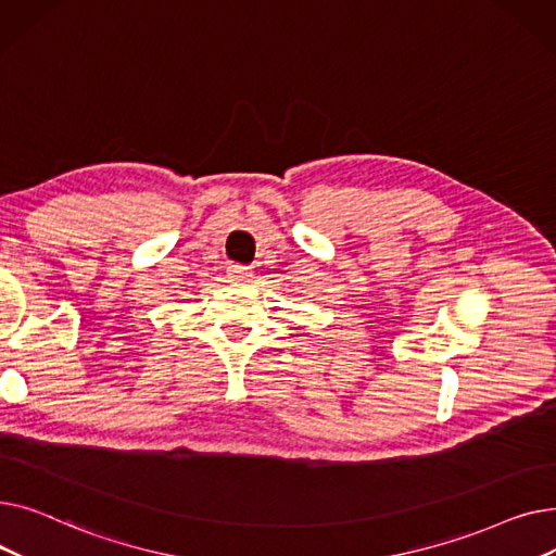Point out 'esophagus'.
I'll return each mask as SVG.
<instances>
[{
    "label": "esophagus",
    "instance_id": "34e87169",
    "mask_svg": "<svg viewBox=\"0 0 556 556\" xmlns=\"http://www.w3.org/2000/svg\"><path fill=\"white\" fill-rule=\"evenodd\" d=\"M227 275L231 281H239V283H248L252 279V270L245 266H229Z\"/></svg>",
    "mask_w": 556,
    "mask_h": 556
}]
</instances>
